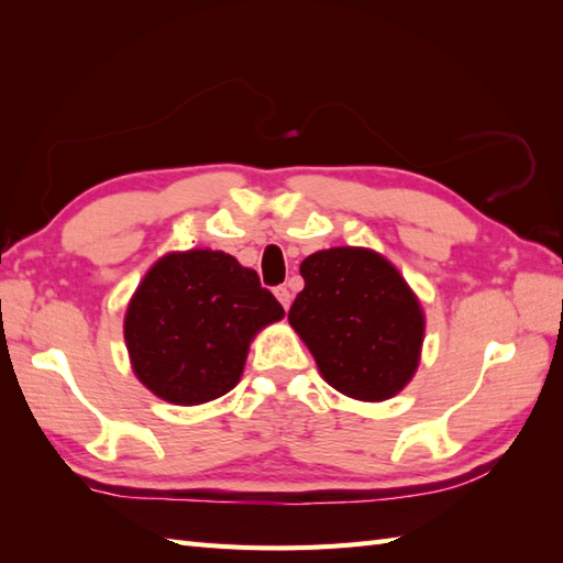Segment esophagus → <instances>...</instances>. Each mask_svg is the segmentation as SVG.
Instances as JSON below:
<instances>
[{
  "label": "esophagus",
  "instance_id": "34e87169",
  "mask_svg": "<svg viewBox=\"0 0 563 563\" xmlns=\"http://www.w3.org/2000/svg\"><path fill=\"white\" fill-rule=\"evenodd\" d=\"M275 297H278L280 305H283L285 309H288L290 302H292V292H290L288 288H285V285H280V288H275Z\"/></svg>",
  "mask_w": 563,
  "mask_h": 563
}]
</instances>
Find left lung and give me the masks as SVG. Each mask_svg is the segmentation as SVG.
Listing matches in <instances>:
<instances>
[{
  "label": "left lung",
  "mask_w": 563,
  "mask_h": 563,
  "mask_svg": "<svg viewBox=\"0 0 563 563\" xmlns=\"http://www.w3.org/2000/svg\"><path fill=\"white\" fill-rule=\"evenodd\" d=\"M300 273L288 319L324 379L353 399L394 397L423 343L421 305L399 271L375 251L339 246L307 256Z\"/></svg>",
  "instance_id": "1"
}]
</instances>
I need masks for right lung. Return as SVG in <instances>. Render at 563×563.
<instances>
[{
    "label": "right lung",
    "mask_w": 563,
    "mask_h": 563,
    "mask_svg": "<svg viewBox=\"0 0 563 563\" xmlns=\"http://www.w3.org/2000/svg\"><path fill=\"white\" fill-rule=\"evenodd\" d=\"M283 314L256 271L222 251L194 249L164 256L145 275L128 307L125 343L142 385L194 406L236 385L249 341Z\"/></svg>",
    "instance_id": "1"
}]
</instances>
